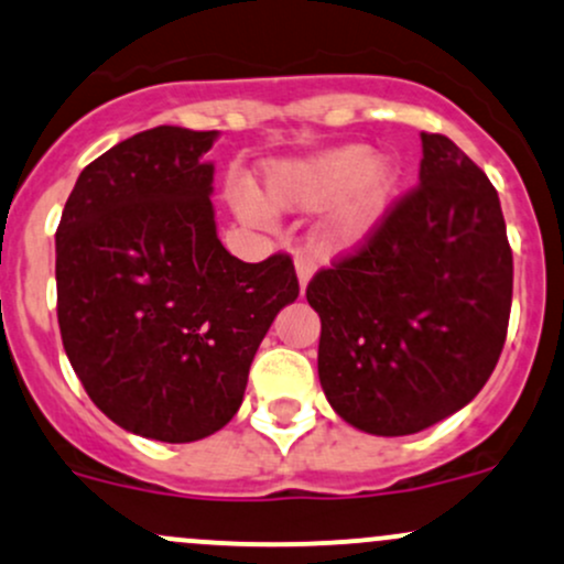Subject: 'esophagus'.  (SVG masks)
<instances>
[{
    "mask_svg": "<svg viewBox=\"0 0 564 564\" xmlns=\"http://www.w3.org/2000/svg\"><path fill=\"white\" fill-rule=\"evenodd\" d=\"M294 264H296V278H300V286H302V292H305L307 281H311V278H313L315 262H313L311 257H307V253L296 251V259H294Z\"/></svg>",
    "mask_w": 564,
    "mask_h": 564,
    "instance_id": "esophagus-1",
    "label": "esophagus"
}]
</instances>
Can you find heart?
<instances>
[{
    "instance_id": "1",
    "label": "heart",
    "mask_w": 564,
    "mask_h": 564,
    "mask_svg": "<svg viewBox=\"0 0 564 564\" xmlns=\"http://www.w3.org/2000/svg\"><path fill=\"white\" fill-rule=\"evenodd\" d=\"M399 169L375 158L364 144L337 147L302 160H286L264 171V203L272 208H318L338 197L321 225L326 249H352L364 243L391 206ZM246 219H257L259 206L249 197L238 200Z\"/></svg>"
}]
</instances>
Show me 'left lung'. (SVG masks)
<instances>
[{"label": "left lung", "instance_id": "left-lung-1", "mask_svg": "<svg viewBox=\"0 0 564 564\" xmlns=\"http://www.w3.org/2000/svg\"><path fill=\"white\" fill-rule=\"evenodd\" d=\"M420 184L356 251L307 283L334 412L406 436L463 410L506 343L513 257L498 192L442 133H420Z\"/></svg>", "mask_w": 564, "mask_h": 564}]
</instances>
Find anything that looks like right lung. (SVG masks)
Segmentation results:
<instances>
[{
    "mask_svg": "<svg viewBox=\"0 0 564 564\" xmlns=\"http://www.w3.org/2000/svg\"><path fill=\"white\" fill-rule=\"evenodd\" d=\"M216 131L158 126L79 173L55 230L58 326L93 404L184 444L225 429L272 318L300 296L289 253L240 262L216 238Z\"/></svg>",
    "mask_w": 564,
    "mask_h": 564,
    "instance_id": "add662e5",
    "label": "right lung"
}]
</instances>
